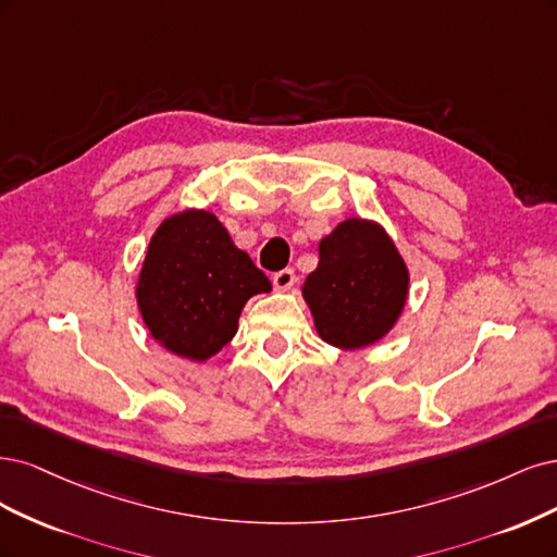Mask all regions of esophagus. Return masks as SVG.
Returning a JSON list of instances; mask_svg holds the SVG:
<instances>
[{
    "label": "esophagus",
    "mask_w": 557,
    "mask_h": 557,
    "mask_svg": "<svg viewBox=\"0 0 557 557\" xmlns=\"http://www.w3.org/2000/svg\"><path fill=\"white\" fill-rule=\"evenodd\" d=\"M294 284H296V273L292 271V268H284V271H280V273H275V275H273V286H275L277 292L292 289Z\"/></svg>",
    "instance_id": "obj_1"
}]
</instances>
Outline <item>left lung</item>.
<instances>
[{"label":"left lung","instance_id":"1","mask_svg":"<svg viewBox=\"0 0 557 557\" xmlns=\"http://www.w3.org/2000/svg\"><path fill=\"white\" fill-rule=\"evenodd\" d=\"M407 284V265L384 228L354 218L319 243V265L302 296L329 345L358 349L396 324Z\"/></svg>","mask_w":557,"mask_h":557}]
</instances>
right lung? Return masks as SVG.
Listing matches in <instances>:
<instances>
[{"label": "right lung", "mask_w": 557, "mask_h": 557, "mask_svg": "<svg viewBox=\"0 0 557 557\" xmlns=\"http://www.w3.org/2000/svg\"><path fill=\"white\" fill-rule=\"evenodd\" d=\"M271 292L212 212L187 210L157 228L136 286L143 321L169 351L206 361L238 331L247 298Z\"/></svg>", "instance_id": "right-lung-1"}]
</instances>
